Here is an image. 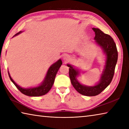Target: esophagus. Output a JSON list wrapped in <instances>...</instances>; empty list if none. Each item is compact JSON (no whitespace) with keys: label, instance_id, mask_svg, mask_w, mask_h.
I'll return each mask as SVG.
<instances>
[{"label":"esophagus","instance_id":"1","mask_svg":"<svg viewBox=\"0 0 129 129\" xmlns=\"http://www.w3.org/2000/svg\"><path fill=\"white\" fill-rule=\"evenodd\" d=\"M63 59H64V60H65V61H68L71 60V57H70V56L69 55H68V54H65V55H64V57H63Z\"/></svg>","mask_w":129,"mask_h":129}]
</instances>
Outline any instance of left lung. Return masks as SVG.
Returning <instances> with one entry per match:
<instances>
[{
	"label": "left lung",
	"instance_id": "8db88e82",
	"mask_svg": "<svg viewBox=\"0 0 129 129\" xmlns=\"http://www.w3.org/2000/svg\"><path fill=\"white\" fill-rule=\"evenodd\" d=\"M92 29L95 32V43L101 48L106 56L105 66L99 82L92 86L80 84L77 79L80 73L79 71L75 68L73 65L67 64V66L69 67V75L73 86L78 93L86 96L97 95L108 87L112 82L114 76L115 65L118 60L117 47L112 37L108 34H104L99 28H93Z\"/></svg>",
	"mask_w": 129,
	"mask_h": 129
}]
</instances>
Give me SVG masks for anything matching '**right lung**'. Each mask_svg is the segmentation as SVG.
Returning <instances> with one entry per match:
<instances>
[{
  "instance_id": "right-lung-1",
  "label": "right lung",
  "mask_w": 129,
  "mask_h": 129,
  "mask_svg": "<svg viewBox=\"0 0 129 129\" xmlns=\"http://www.w3.org/2000/svg\"><path fill=\"white\" fill-rule=\"evenodd\" d=\"M21 33L20 31L18 33L15 35V36H16L19 34ZM62 61L61 59L58 60L57 61L54 62L52 64L51 67L49 68L48 70L46 76L44 78V80L41 82V84L38 86L34 87V88H23L21 86L18 85L16 82H15L12 78L10 76L9 72L8 71V75L10 80L14 83V84L16 86V88L19 89L20 92L30 97H38V96H41L47 94L50 90V89L52 88L53 86V83L55 79V77L61 65H62Z\"/></svg>"
}]
</instances>
